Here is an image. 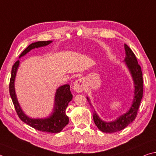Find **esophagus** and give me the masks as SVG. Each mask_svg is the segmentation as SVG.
Here are the masks:
<instances>
[{
	"mask_svg": "<svg viewBox=\"0 0 156 156\" xmlns=\"http://www.w3.org/2000/svg\"><path fill=\"white\" fill-rule=\"evenodd\" d=\"M73 89L76 92H82L84 89V80L83 78H79L73 83Z\"/></svg>",
	"mask_w": 156,
	"mask_h": 156,
	"instance_id": "1",
	"label": "esophagus"
}]
</instances>
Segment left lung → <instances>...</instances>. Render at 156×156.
I'll list each match as a JSON object with an SVG mask.
<instances>
[{"instance_id": "8db88e82", "label": "left lung", "mask_w": 156, "mask_h": 156, "mask_svg": "<svg viewBox=\"0 0 156 156\" xmlns=\"http://www.w3.org/2000/svg\"><path fill=\"white\" fill-rule=\"evenodd\" d=\"M126 51V64L128 67L134 82V98L132 105L130 109L126 114L121 115L117 120L112 122H105L98 117L97 113L94 111L93 120L98 129L101 132L106 133H112L119 132L125 128L130 123L134 121L137 116L141 100L143 95V73L140 65L138 63L137 58L134 53L129 48L127 45L125 44ZM87 100L89 99L87 98Z\"/></svg>"}]
</instances>
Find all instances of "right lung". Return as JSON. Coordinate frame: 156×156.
Returning a JSON list of instances; mask_svg holds the SVG:
<instances>
[{
	"instance_id": "obj_1",
	"label": "right lung",
	"mask_w": 156,
	"mask_h": 156,
	"mask_svg": "<svg viewBox=\"0 0 156 156\" xmlns=\"http://www.w3.org/2000/svg\"><path fill=\"white\" fill-rule=\"evenodd\" d=\"M52 41H37L30 44L20 55V57L26 55L30 50L35 48L45 46L50 44ZM20 61H17L12 67L11 76L9 83V93L12 100L13 104L18 116L20 119L27 123V125L33 127L37 130L41 132H46L50 133H58L63 129L69 123V118L67 117L66 110L69 101L72 100L73 95L70 91V87L69 84H65L56 90L55 100V107H54L52 115L48 118L44 119H34L28 117L22 111L19 103L17 100L16 95L14 89V81L16 75L17 69L18 68Z\"/></svg>"
}]
</instances>
